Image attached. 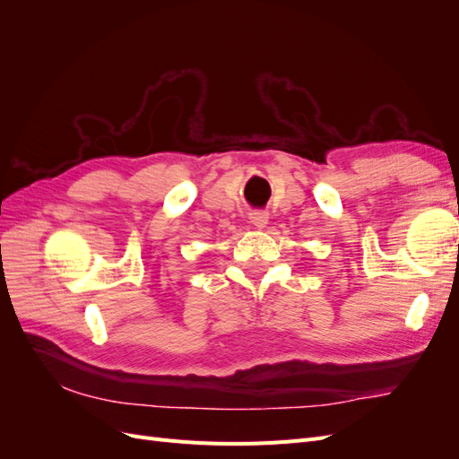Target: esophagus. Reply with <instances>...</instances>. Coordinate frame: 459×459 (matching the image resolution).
Masks as SVG:
<instances>
[{"mask_svg": "<svg viewBox=\"0 0 459 459\" xmlns=\"http://www.w3.org/2000/svg\"><path fill=\"white\" fill-rule=\"evenodd\" d=\"M268 218H270V214L266 211H253L251 214H248V220H251L256 228L266 226Z\"/></svg>", "mask_w": 459, "mask_h": 459, "instance_id": "obj_1", "label": "esophagus"}]
</instances>
